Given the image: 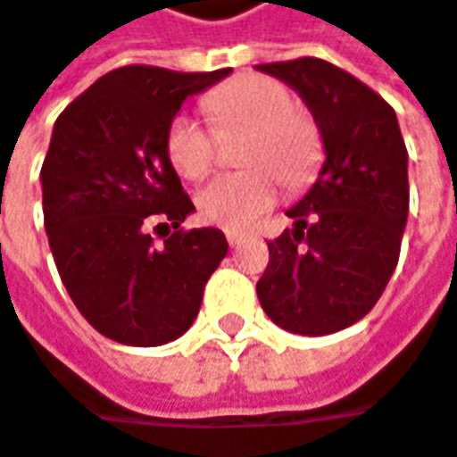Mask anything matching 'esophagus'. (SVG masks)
<instances>
[{
    "instance_id": "34e87169",
    "label": "esophagus",
    "mask_w": 457,
    "mask_h": 457,
    "mask_svg": "<svg viewBox=\"0 0 457 457\" xmlns=\"http://www.w3.org/2000/svg\"><path fill=\"white\" fill-rule=\"evenodd\" d=\"M243 232H228V243H229V248H237L240 243H243Z\"/></svg>"
}]
</instances>
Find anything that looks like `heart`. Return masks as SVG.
<instances>
[{
  "instance_id": "b5f03b06",
  "label": "heart",
  "mask_w": 457,
  "mask_h": 457,
  "mask_svg": "<svg viewBox=\"0 0 457 457\" xmlns=\"http://www.w3.org/2000/svg\"><path fill=\"white\" fill-rule=\"evenodd\" d=\"M206 108L222 126L253 123L251 162L253 170L212 178L196 194V209L206 222L225 229H245L279 196V178L297 180L312 162L315 131L295 113V97L279 79L243 74L206 97ZM168 157L183 178L196 180L214 165V134L191 113H178L168 126Z\"/></svg>"
}]
</instances>
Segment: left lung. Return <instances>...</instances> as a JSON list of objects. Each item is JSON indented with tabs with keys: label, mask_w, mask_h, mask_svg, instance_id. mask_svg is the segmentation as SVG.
<instances>
[{
	"label": "left lung",
	"mask_w": 457,
	"mask_h": 457,
	"mask_svg": "<svg viewBox=\"0 0 457 457\" xmlns=\"http://www.w3.org/2000/svg\"><path fill=\"white\" fill-rule=\"evenodd\" d=\"M303 97L323 142V165L287 209L292 229L269 240L255 284L263 312L289 334L349 328L380 300L409 217V152L395 111L323 59L258 64Z\"/></svg>",
	"instance_id": "left-lung-1"
}]
</instances>
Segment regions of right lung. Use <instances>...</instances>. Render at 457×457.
Listing matches in <instances>:
<instances>
[{
	"instance_id": "obj_1",
	"label": "right lung",
	"mask_w": 457,
	"mask_h": 457,
	"mask_svg": "<svg viewBox=\"0 0 457 457\" xmlns=\"http://www.w3.org/2000/svg\"><path fill=\"white\" fill-rule=\"evenodd\" d=\"M229 71L113 69L54 123L41 168L48 245L71 303L119 344L162 346L186 334L228 255L222 229H180L196 209L165 139L186 97Z\"/></svg>"
}]
</instances>
